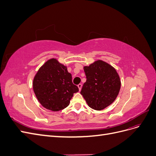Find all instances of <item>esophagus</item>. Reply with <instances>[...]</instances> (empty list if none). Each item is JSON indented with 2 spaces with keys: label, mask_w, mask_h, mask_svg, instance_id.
I'll use <instances>...</instances> for the list:
<instances>
[{
  "label": "esophagus",
  "mask_w": 156,
  "mask_h": 156,
  "mask_svg": "<svg viewBox=\"0 0 156 156\" xmlns=\"http://www.w3.org/2000/svg\"><path fill=\"white\" fill-rule=\"evenodd\" d=\"M77 87H78V88H79V90H81V88H82V84H81V83L79 84L78 85H77Z\"/></svg>",
  "instance_id": "34e87169"
}]
</instances>
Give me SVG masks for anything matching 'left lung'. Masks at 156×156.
<instances>
[{"label": "left lung", "mask_w": 156, "mask_h": 156, "mask_svg": "<svg viewBox=\"0 0 156 156\" xmlns=\"http://www.w3.org/2000/svg\"><path fill=\"white\" fill-rule=\"evenodd\" d=\"M87 81L81 89V95L90 107L101 111L113 103L121 87L116 69L102 60H97L84 66Z\"/></svg>", "instance_id": "8db88e82"}]
</instances>
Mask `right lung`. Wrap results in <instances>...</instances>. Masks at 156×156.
<instances>
[{
    "mask_svg": "<svg viewBox=\"0 0 156 156\" xmlns=\"http://www.w3.org/2000/svg\"><path fill=\"white\" fill-rule=\"evenodd\" d=\"M33 90L41 105L53 111L68 107L73 94L79 91L67 67L55 58L47 61L37 71L33 80Z\"/></svg>",
    "mask_w": 156,
    "mask_h": 156,
    "instance_id": "1",
    "label": "right lung"
}]
</instances>
